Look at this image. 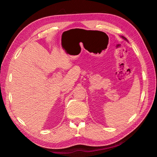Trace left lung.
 <instances>
[{"label":"left lung","instance_id":"1","mask_svg":"<svg viewBox=\"0 0 157 157\" xmlns=\"http://www.w3.org/2000/svg\"><path fill=\"white\" fill-rule=\"evenodd\" d=\"M122 38H124V39H125V40H126V38H125V37H123V36H122Z\"/></svg>","mask_w":157,"mask_h":157}]
</instances>
